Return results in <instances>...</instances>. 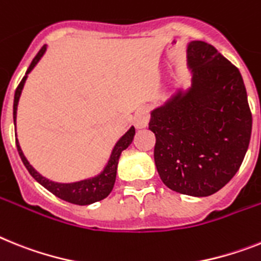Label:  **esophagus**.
Returning a JSON list of instances; mask_svg holds the SVG:
<instances>
[{
    "mask_svg": "<svg viewBox=\"0 0 261 261\" xmlns=\"http://www.w3.org/2000/svg\"><path fill=\"white\" fill-rule=\"evenodd\" d=\"M148 119H150V115H148V111L146 109H141L138 110L134 115V124L138 128H143V127L147 126Z\"/></svg>",
    "mask_w": 261,
    "mask_h": 261,
    "instance_id": "obj_1",
    "label": "esophagus"
}]
</instances>
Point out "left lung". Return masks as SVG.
Returning <instances> with one entry per match:
<instances>
[{
	"label": "left lung",
	"instance_id": "obj_1",
	"mask_svg": "<svg viewBox=\"0 0 261 261\" xmlns=\"http://www.w3.org/2000/svg\"><path fill=\"white\" fill-rule=\"evenodd\" d=\"M191 87L151 111L158 174L170 190L210 196L231 180L248 150L252 114L242 74L212 45L187 46Z\"/></svg>",
	"mask_w": 261,
	"mask_h": 261
}]
</instances>
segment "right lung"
<instances>
[{"label":"right lung","mask_w":261,"mask_h":261,"mask_svg":"<svg viewBox=\"0 0 261 261\" xmlns=\"http://www.w3.org/2000/svg\"><path fill=\"white\" fill-rule=\"evenodd\" d=\"M46 51V45L41 47V50L38 51L34 60L30 63L29 69L26 71L25 76L22 78V81L19 82L18 87L15 90L14 94V105H13V119L17 118V106H18V100L21 97V93H22L23 85H25V81L28 78V74L34 69L38 61L42 58V56ZM135 135V128L134 127H130V130L127 131L123 137L120 138L119 141L117 142L115 147H114L113 152H111V156L107 162L106 167L99 175L94 176V178L85 179V180L75 181V183H57V181H51L49 179L43 178L42 175L38 174V172L32 167V164L28 162V159L23 155L22 150L19 147L18 141L15 139V143H17V150H18V154L22 159L25 167L28 168V171L30 172L33 178L38 181L39 185L43 186L46 190H49L51 194H54L56 196H58L60 199L65 201H69V203H73V204L78 205H87L91 204V203H95V201H99L102 199L107 198L109 194L113 191L114 183H115V178H117V167H118V161H119V156L122 154V151L126 150L128 146L131 144L133 139H134Z\"/></svg>","instance_id":"right-lung-1"}]
</instances>
